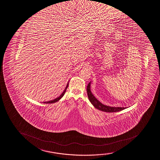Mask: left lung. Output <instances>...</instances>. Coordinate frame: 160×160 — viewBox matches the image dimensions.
<instances>
[{
    "instance_id": "8db88e82",
    "label": "left lung",
    "mask_w": 160,
    "mask_h": 160,
    "mask_svg": "<svg viewBox=\"0 0 160 160\" xmlns=\"http://www.w3.org/2000/svg\"><path fill=\"white\" fill-rule=\"evenodd\" d=\"M91 83V82H90ZM90 83L88 84L87 87V93L88 96V99L90 102L96 108L101 110L105 112H119L123 109H125L126 107H110L103 105L102 103L100 102L99 100L97 99V98L93 95L92 92L90 90Z\"/></svg>"
}]
</instances>
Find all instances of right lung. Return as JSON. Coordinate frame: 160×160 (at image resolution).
Listing matches in <instances>:
<instances>
[{
  "label": "right lung",
  "mask_w": 160,
  "mask_h": 160,
  "mask_svg": "<svg viewBox=\"0 0 160 160\" xmlns=\"http://www.w3.org/2000/svg\"><path fill=\"white\" fill-rule=\"evenodd\" d=\"M68 85H69V83H68V84L67 85L66 87V88L64 89V91L62 93L60 96H59V97L57 98L56 99L53 100H50V101H46V102H44V103H55L59 101V100L63 96H64V93H65V92L66 91L67 88L68 87Z\"/></svg>",
  "instance_id": "right-lung-1"
}]
</instances>
